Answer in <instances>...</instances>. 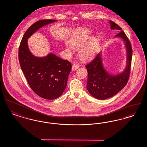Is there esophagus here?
Wrapping results in <instances>:
<instances>
[{
    "mask_svg": "<svg viewBox=\"0 0 147 147\" xmlns=\"http://www.w3.org/2000/svg\"><path fill=\"white\" fill-rule=\"evenodd\" d=\"M78 67H79V66L78 65L74 64L72 66V71H75V70H77V69H78Z\"/></svg>",
    "mask_w": 147,
    "mask_h": 147,
    "instance_id": "obj_1",
    "label": "esophagus"
}]
</instances>
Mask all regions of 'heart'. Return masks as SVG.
Listing matches in <instances>:
<instances>
[{
  "label": "heart",
  "mask_w": 147,
  "mask_h": 147,
  "mask_svg": "<svg viewBox=\"0 0 147 147\" xmlns=\"http://www.w3.org/2000/svg\"><path fill=\"white\" fill-rule=\"evenodd\" d=\"M90 31L81 29L75 32L71 37L70 41L65 42V47L68 54L71 51L78 50V56L82 60H87L96 53L100 44V39L96 36H91Z\"/></svg>",
  "instance_id": "obj_1"
}]
</instances>
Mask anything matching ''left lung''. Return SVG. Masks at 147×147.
Masks as SVG:
<instances>
[{
    "mask_svg": "<svg viewBox=\"0 0 147 147\" xmlns=\"http://www.w3.org/2000/svg\"><path fill=\"white\" fill-rule=\"evenodd\" d=\"M111 30L121 31L115 38H120L123 42L126 52V65L121 72L113 74L106 70L100 52L92 61L88 63V78L87 89L93 97L98 100H106L116 95L126 85L129 77L131 65L132 49L131 43L122 29L112 21H109Z\"/></svg>",
    "mask_w": 147,
    "mask_h": 147,
    "instance_id": "8db88e82",
    "label": "left lung"
}]
</instances>
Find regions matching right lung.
<instances>
[{
  "instance_id": "add662e5",
  "label": "right lung",
  "mask_w": 147,
  "mask_h": 147,
  "mask_svg": "<svg viewBox=\"0 0 147 147\" xmlns=\"http://www.w3.org/2000/svg\"><path fill=\"white\" fill-rule=\"evenodd\" d=\"M57 20H41L26 30L19 49L21 69L33 91L47 100H54L62 95L67 84L71 63L53 53L38 57L31 53L28 41L42 27Z\"/></svg>"
}]
</instances>
